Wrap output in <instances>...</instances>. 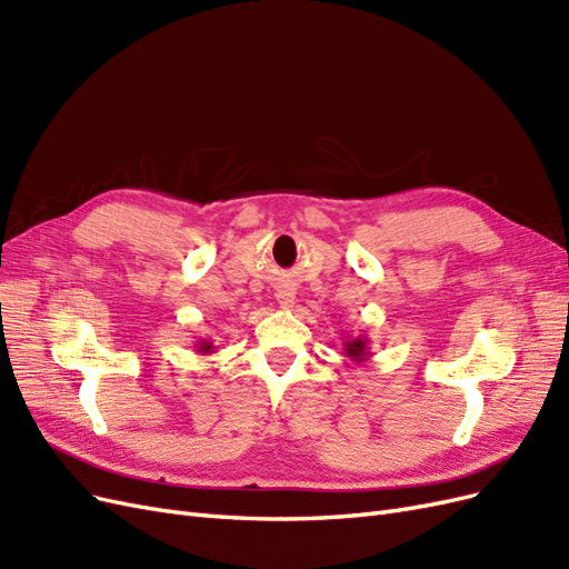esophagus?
<instances>
[{
    "label": "esophagus",
    "instance_id": "34e87169",
    "mask_svg": "<svg viewBox=\"0 0 569 569\" xmlns=\"http://www.w3.org/2000/svg\"><path fill=\"white\" fill-rule=\"evenodd\" d=\"M295 291H291V289H280L278 291V303L282 306V308H291V306H295Z\"/></svg>",
    "mask_w": 569,
    "mask_h": 569
}]
</instances>
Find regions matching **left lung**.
Segmentation results:
<instances>
[{
    "mask_svg": "<svg viewBox=\"0 0 569 569\" xmlns=\"http://www.w3.org/2000/svg\"><path fill=\"white\" fill-rule=\"evenodd\" d=\"M343 353H347L351 358V363H356V366L366 363V360L372 356L370 353V339L366 335L347 337V339H343Z\"/></svg>",
    "mask_w": 569,
    "mask_h": 569,
    "instance_id": "8db88e82",
    "label": "left lung"
}]
</instances>
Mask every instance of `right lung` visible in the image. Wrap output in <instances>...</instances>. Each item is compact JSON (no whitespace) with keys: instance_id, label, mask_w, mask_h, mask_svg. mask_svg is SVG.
Returning <instances> with one entry per match:
<instances>
[{"instance_id":"right-lung-1","label":"right lung","mask_w":569,"mask_h":569,"mask_svg":"<svg viewBox=\"0 0 569 569\" xmlns=\"http://www.w3.org/2000/svg\"><path fill=\"white\" fill-rule=\"evenodd\" d=\"M194 349H197V353H201V356H206V353H213V341L211 339H199L197 343H194Z\"/></svg>"}]
</instances>
